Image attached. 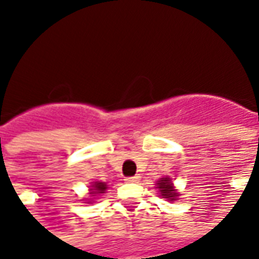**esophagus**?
Returning a JSON list of instances; mask_svg holds the SVG:
<instances>
[{"mask_svg":"<svg viewBox=\"0 0 259 259\" xmlns=\"http://www.w3.org/2000/svg\"><path fill=\"white\" fill-rule=\"evenodd\" d=\"M124 180H126L127 183H137V182L140 180V176H137V175H136V176H130V178H126Z\"/></svg>","mask_w":259,"mask_h":259,"instance_id":"esophagus-1","label":"esophagus"}]
</instances>
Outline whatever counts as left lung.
I'll return each mask as SVG.
<instances>
[{
  "label": "left lung",
  "mask_w": 259,
  "mask_h": 259,
  "mask_svg": "<svg viewBox=\"0 0 259 259\" xmlns=\"http://www.w3.org/2000/svg\"><path fill=\"white\" fill-rule=\"evenodd\" d=\"M157 189L159 190L161 195H162V198H168L169 201L176 200L178 195H179V193L175 190L174 183H172L170 178H161V179L158 180Z\"/></svg>",
  "instance_id": "1"
}]
</instances>
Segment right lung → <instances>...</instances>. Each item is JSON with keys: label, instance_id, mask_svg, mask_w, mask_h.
I'll return each mask as SVG.
<instances>
[{"label": "right lung", "instance_id": "add662e5", "mask_svg": "<svg viewBox=\"0 0 259 259\" xmlns=\"http://www.w3.org/2000/svg\"><path fill=\"white\" fill-rule=\"evenodd\" d=\"M93 189L90 190V194H100V193H104V191L107 190V185L105 183H102V182H96V183H93L91 186Z\"/></svg>", "mask_w": 259, "mask_h": 259}]
</instances>
